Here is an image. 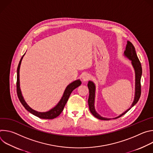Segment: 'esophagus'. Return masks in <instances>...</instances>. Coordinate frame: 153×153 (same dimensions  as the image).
Instances as JSON below:
<instances>
[{
  "instance_id": "1",
  "label": "esophagus",
  "mask_w": 153,
  "mask_h": 153,
  "mask_svg": "<svg viewBox=\"0 0 153 153\" xmlns=\"http://www.w3.org/2000/svg\"><path fill=\"white\" fill-rule=\"evenodd\" d=\"M91 76L89 74H85L83 77H82V79L83 81H88L89 79H90Z\"/></svg>"
}]
</instances>
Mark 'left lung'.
<instances>
[{
    "label": "left lung",
    "instance_id": "left-lung-1",
    "mask_svg": "<svg viewBox=\"0 0 153 153\" xmlns=\"http://www.w3.org/2000/svg\"><path fill=\"white\" fill-rule=\"evenodd\" d=\"M125 55L129 58L132 61V64L134 67V68L136 72V92H135V97L134 102L131 106V107L127 110L125 112L122 113L119 116L114 118V119H117L119 117H120L125 114H126L131 108L137 102L139 101L140 95H141V84H140V79L142 73V65L140 63V62L137 56L135 48L134 45L132 44L131 42L128 41L127 45L126 47V50L124 52ZM88 87L89 89V97L88 100V105L90 111L91 113V114L96 118L100 119V120H110V119L105 118L101 117L99 114H98L96 111H95L94 109V97H95V85L94 83L91 81H89L88 83Z\"/></svg>",
    "mask_w": 153,
    "mask_h": 153
}]
</instances>
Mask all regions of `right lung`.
I'll list each match as a JSON object with an SVG mask.
<instances>
[{
	"mask_svg": "<svg viewBox=\"0 0 153 153\" xmlns=\"http://www.w3.org/2000/svg\"><path fill=\"white\" fill-rule=\"evenodd\" d=\"M24 56V54L23 55L19 63L17 69V82H16L17 94V96H18V98H19L20 102H21L22 104V105L25 107V108L27 111H28L31 114H33V115L39 117V118L45 119H53L57 117L62 112L63 108H64V106L65 105H66V103L68 100V98H69L71 93H72V91L74 89H76L77 87H78L79 86H80L81 85V81L80 80H77L72 82L70 85H68L66 88V89H65L63 95L61 100H60V102L58 103V104L54 108L51 109V110H50L49 111L45 112V113H40V112L34 111V110H33V109H31L25 102V100L23 98V96H22V95L20 89L19 69H20L21 61H22V59Z\"/></svg>",
	"mask_w": 153,
	"mask_h": 153,
	"instance_id": "obj_1",
	"label": "right lung"
}]
</instances>
